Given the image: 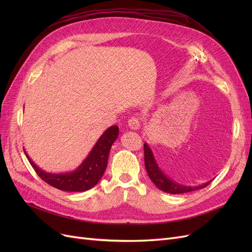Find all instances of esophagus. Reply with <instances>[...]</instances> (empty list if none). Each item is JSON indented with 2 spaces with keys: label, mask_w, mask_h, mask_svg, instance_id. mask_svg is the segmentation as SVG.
Listing matches in <instances>:
<instances>
[{
  "label": "esophagus",
  "mask_w": 252,
  "mask_h": 252,
  "mask_svg": "<svg viewBox=\"0 0 252 252\" xmlns=\"http://www.w3.org/2000/svg\"><path fill=\"white\" fill-rule=\"evenodd\" d=\"M128 126H129V128L132 129V130H139V129L141 128L140 121L136 118H131L128 121Z\"/></svg>",
  "instance_id": "obj_1"
}]
</instances>
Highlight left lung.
Returning a JSON list of instances; mask_svg holds the SVG:
<instances>
[{"mask_svg":"<svg viewBox=\"0 0 252 252\" xmlns=\"http://www.w3.org/2000/svg\"><path fill=\"white\" fill-rule=\"evenodd\" d=\"M144 159H145V167H146L149 179L159 190H162V191L167 193L180 194V193L194 191V190L205 188L206 186L209 185L211 182V181H208L204 183V184L197 185V186H186L173 181L168 177V175L165 174V172L161 168H159V166L156 159V157L154 155V152H152V149L150 148L148 143L144 144Z\"/></svg>","mask_w":252,"mask_h":252,"instance_id":"8db88e82","label":"left lung"}]
</instances>
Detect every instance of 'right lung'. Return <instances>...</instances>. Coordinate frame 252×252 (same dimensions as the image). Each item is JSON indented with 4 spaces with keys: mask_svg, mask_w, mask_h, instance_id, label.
<instances>
[{
    "mask_svg": "<svg viewBox=\"0 0 252 252\" xmlns=\"http://www.w3.org/2000/svg\"><path fill=\"white\" fill-rule=\"evenodd\" d=\"M118 136L119 127L117 125L108 127L95 142L84 161L74 170L68 172L45 171L34 164L25 149L24 152L37 175L47 184L63 191L82 192L94 187L102 179L107 167L110 148Z\"/></svg>",
    "mask_w": 252,
    "mask_h": 252,
    "instance_id": "obj_1",
    "label": "right lung"
}]
</instances>
